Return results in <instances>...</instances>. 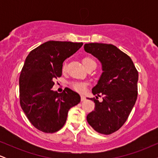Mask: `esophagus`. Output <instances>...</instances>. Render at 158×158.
Segmentation results:
<instances>
[{"mask_svg":"<svg viewBox=\"0 0 158 158\" xmlns=\"http://www.w3.org/2000/svg\"><path fill=\"white\" fill-rule=\"evenodd\" d=\"M85 99H86V98H85L84 96H81V102H83V101H85Z\"/></svg>","mask_w":158,"mask_h":158,"instance_id":"obj_1","label":"esophagus"}]
</instances>
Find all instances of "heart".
Returning a JSON list of instances; mask_svg holds the SVG:
<instances>
[{
	"mask_svg": "<svg viewBox=\"0 0 158 158\" xmlns=\"http://www.w3.org/2000/svg\"><path fill=\"white\" fill-rule=\"evenodd\" d=\"M81 62H82L83 65L86 68L88 65L91 64V63L95 62V61H94L92 58L89 57V56H86V57L83 58L82 60H81ZM62 70L63 71L65 70V65L62 67ZM71 86L72 88H73V89L74 90H76V91L79 92V93H83V92H85V90H86L88 84H87L86 82H79V81H77V82H72Z\"/></svg>",
	"mask_w": 158,
	"mask_h": 158,
	"instance_id": "heart-1",
	"label": "heart"
}]
</instances>
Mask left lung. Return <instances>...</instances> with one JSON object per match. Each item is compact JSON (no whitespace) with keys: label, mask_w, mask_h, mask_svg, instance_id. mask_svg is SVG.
Masks as SVG:
<instances>
[{"label":"left lung","mask_w":158,"mask_h":158,"mask_svg":"<svg viewBox=\"0 0 158 158\" xmlns=\"http://www.w3.org/2000/svg\"><path fill=\"white\" fill-rule=\"evenodd\" d=\"M86 52L97 58L102 64V74L92 89L96 98L94 111L87 116L88 123L96 131L110 135L122 127L128 118L137 98L138 71L127 54L112 44L90 43ZM103 98V102L97 100Z\"/></svg>","instance_id":"left-lung-1"}]
</instances>
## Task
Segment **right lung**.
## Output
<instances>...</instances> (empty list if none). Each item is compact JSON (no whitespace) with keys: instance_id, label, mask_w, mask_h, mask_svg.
<instances>
[{"instance_id":"add662e5","label":"right lung","mask_w":158,"mask_h":158,"mask_svg":"<svg viewBox=\"0 0 158 158\" xmlns=\"http://www.w3.org/2000/svg\"><path fill=\"white\" fill-rule=\"evenodd\" d=\"M82 42L49 41L32 50L19 77L20 105L31 124L44 133L60 130L68 110L80 102L77 92L65 88L52 91L54 80L62 73L63 62L81 48Z\"/></svg>"}]
</instances>
